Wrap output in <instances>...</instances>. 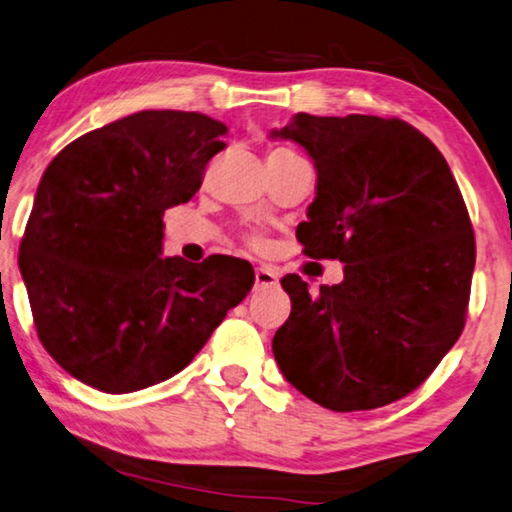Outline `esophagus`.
Wrapping results in <instances>:
<instances>
[{
  "label": "esophagus",
  "mask_w": 512,
  "mask_h": 512,
  "mask_svg": "<svg viewBox=\"0 0 512 512\" xmlns=\"http://www.w3.org/2000/svg\"><path fill=\"white\" fill-rule=\"evenodd\" d=\"M277 283H279L277 270H272V267H267V265L256 267V286L258 288H272V286H277Z\"/></svg>",
  "instance_id": "1"
}]
</instances>
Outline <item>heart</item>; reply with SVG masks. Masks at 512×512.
<instances>
[{
  "mask_svg": "<svg viewBox=\"0 0 512 512\" xmlns=\"http://www.w3.org/2000/svg\"><path fill=\"white\" fill-rule=\"evenodd\" d=\"M277 151H283V148H277Z\"/></svg>",
  "mask_w": 512,
  "mask_h": 512,
  "instance_id": "1",
  "label": "heart"
}]
</instances>
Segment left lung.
Here are the masks:
<instances>
[{
	"instance_id": "obj_1",
	"label": "left lung",
	"mask_w": 512,
	"mask_h": 512,
	"mask_svg": "<svg viewBox=\"0 0 512 512\" xmlns=\"http://www.w3.org/2000/svg\"><path fill=\"white\" fill-rule=\"evenodd\" d=\"M290 139L318 171L297 240L345 263L309 293L286 274L290 316L274 359L306 398L334 412L375 410L412 393L465 327L476 240L460 187L432 141L400 119L295 114Z\"/></svg>"
}]
</instances>
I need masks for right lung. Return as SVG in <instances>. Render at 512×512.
Masks as SVG:
<instances>
[{"instance_id": "obj_1", "label": "right lung", "mask_w": 512, "mask_h": 512, "mask_svg": "<svg viewBox=\"0 0 512 512\" xmlns=\"http://www.w3.org/2000/svg\"><path fill=\"white\" fill-rule=\"evenodd\" d=\"M226 132L206 114L146 109L45 169L20 272L43 348L80 382L130 393L169 380L254 286L240 258L160 256L164 210L199 192Z\"/></svg>"}]
</instances>
